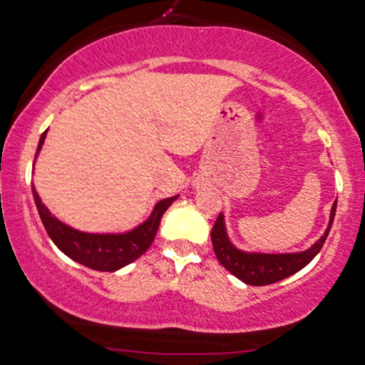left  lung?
<instances>
[{
	"label": "left lung",
	"instance_id": "obj_1",
	"mask_svg": "<svg viewBox=\"0 0 365 365\" xmlns=\"http://www.w3.org/2000/svg\"><path fill=\"white\" fill-rule=\"evenodd\" d=\"M337 200L332 204L329 216V225L322 237L314 244H311L307 250L294 251V253H262V251H246L240 250L230 240L227 230V221L225 214L221 212L210 230L214 253H216L220 264L230 274H234L237 279L253 287H265V284L277 283L292 274L304 269L318 253L325 244L327 235L332 228L334 216H336Z\"/></svg>",
	"mask_w": 365,
	"mask_h": 365
}]
</instances>
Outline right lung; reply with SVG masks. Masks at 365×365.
<instances>
[{"label": "right lung", "instance_id": "obj_1", "mask_svg": "<svg viewBox=\"0 0 365 365\" xmlns=\"http://www.w3.org/2000/svg\"><path fill=\"white\" fill-rule=\"evenodd\" d=\"M45 137H47V131H43L42 137H40L35 161L38 158V153L42 151ZM33 172H35V163H33ZM31 191L36 209H38L40 220H42L52 242L77 264L89 267V269L101 270V272H114V270L123 269L125 265L137 260L138 257H142L156 237L158 227H160L161 216L165 214V210L179 198V195H175V197H168L156 202L148 220L138 223L131 230L103 232V234H100V232L77 230V228L63 223L59 217H56L47 209L35 186H31Z\"/></svg>", "mask_w": 365, "mask_h": 365}]
</instances>
